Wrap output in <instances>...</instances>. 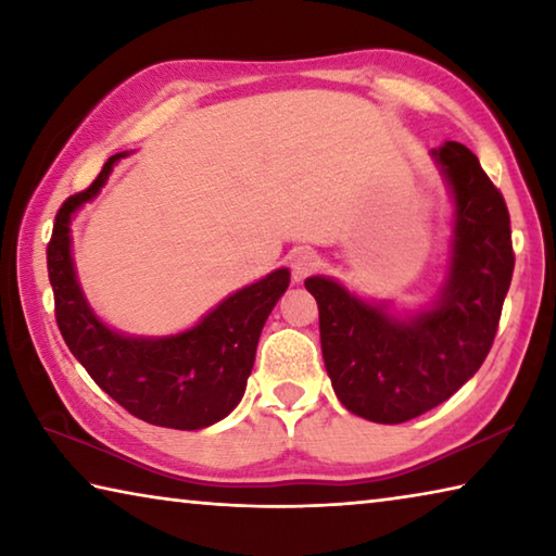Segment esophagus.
Segmentation results:
<instances>
[{
  "label": "esophagus",
  "instance_id": "1",
  "mask_svg": "<svg viewBox=\"0 0 556 556\" xmlns=\"http://www.w3.org/2000/svg\"><path fill=\"white\" fill-rule=\"evenodd\" d=\"M289 267H291V275H294V279L301 281L318 267V255L312 248H296L289 255Z\"/></svg>",
  "mask_w": 556,
  "mask_h": 556
}]
</instances>
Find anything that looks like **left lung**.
I'll return each instance as SVG.
<instances>
[{
  "label": "left lung",
  "mask_w": 556,
  "mask_h": 556,
  "mask_svg": "<svg viewBox=\"0 0 556 556\" xmlns=\"http://www.w3.org/2000/svg\"><path fill=\"white\" fill-rule=\"evenodd\" d=\"M431 156L454 201L446 277L434 304L402 316L388 301H365L331 277L304 281L318 304L336 397L378 425L419 417L473 378L513 279L510 213L501 191L468 147L444 142Z\"/></svg>",
  "instance_id": "left-lung-1"
}]
</instances>
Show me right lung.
<instances>
[{"mask_svg": "<svg viewBox=\"0 0 556 556\" xmlns=\"http://www.w3.org/2000/svg\"><path fill=\"white\" fill-rule=\"evenodd\" d=\"M108 159L96 181L71 195L55 215L46 250L61 336L88 375L137 419L168 429H203L228 417L242 400L257 341L271 308L289 287L281 267L223 299L199 324L174 336L119 333L92 312L75 275L71 223L100 193L119 159Z\"/></svg>", "mask_w": 556, "mask_h": 556, "instance_id": "add662e5", "label": "right lung"}]
</instances>
